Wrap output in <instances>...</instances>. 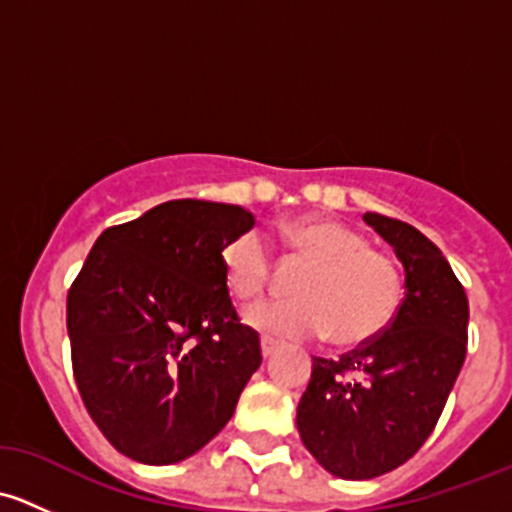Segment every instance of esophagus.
Listing matches in <instances>:
<instances>
[{"label": "esophagus", "instance_id": "34e87169", "mask_svg": "<svg viewBox=\"0 0 512 512\" xmlns=\"http://www.w3.org/2000/svg\"><path fill=\"white\" fill-rule=\"evenodd\" d=\"M260 347H262V356H265V359H267V356H272V354L277 352V342H272L270 337H262L260 339Z\"/></svg>", "mask_w": 512, "mask_h": 512}]
</instances>
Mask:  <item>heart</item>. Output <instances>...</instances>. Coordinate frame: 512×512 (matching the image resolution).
Returning <instances> with one entry per match:
<instances>
[{
	"instance_id": "obj_1",
	"label": "heart",
	"mask_w": 512,
	"mask_h": 512,
	"mask_svg": "<svg viewBox=\"0 0 512 512\" xmlns=\"http://www.w3.org/2000/svg\"><path fill=\"white\" fill-rule=\"evenodd\" d=\"M285 242L307 260L292 299H270L247 312V324L282 342L322 339L337 347H361L379 337L404 299V270L366 235L329 218L289 223ZM225 285L242 302L260 297L272 282V252L260 230H245L220 252Z\"/></svg>"
}]
</instances>
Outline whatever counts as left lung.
Masks as SVG:
<instances>
[{"instance_id": "left-lung-1", "label": "left lung", "mask_w": 512, "mask_h": 512, "mask_svg": "<svg viewBox=\"0 0 512 512\" xmlns=\"http://www.w3.org/2000/svg\"><path fill=\"white\" fill-rule=\"evenodd\" d=\"M406 270L394 322L339 359L314 356L297 406L307 451L332 476L369 480L426 443L468 349V297L443 252L414 225L366 213Z\"/></svg>"}]
</instances>
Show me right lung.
Returning <instances> with one entry per match:
<instances>
[{
    "label": "right lung",
    "instance_id": "obj_1",
    "mask_svg": "<svg viewBox=\"0 0 512 512\" xmlns=\"http://www.w3.org/2000/svg\"><path fill=\"white\" fill-rule=\"evenodd\" d=\"M255 225L240 205L168 200L101 232L66 297L71 366L116 451L168 466L213 441L262 364L220 252Z\"/></svg>",
    "mask_w": 512,
    "mask_h": 512
}]
</instances>
